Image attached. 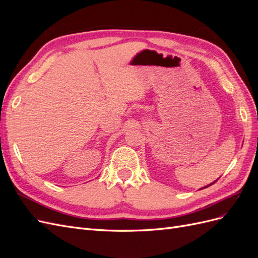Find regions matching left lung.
<instances>
[{"instance_id":"1","label":"left lung","mask_w":258,"mask_h":258,"mask_svg":"<svg viewBox=\"0 0 258 258\" xmlns=\"http://www.w3.org/2000/svg\"><path fill=\"white\" fill-rule=\"evenodd\" d=\"M216 181H214L213 183H211V184H209V185H207V186H205V187H202V188H200V189H204V188H207V187H209V186H211L212 184H214Z\"/></svg>"}]
</instances>
